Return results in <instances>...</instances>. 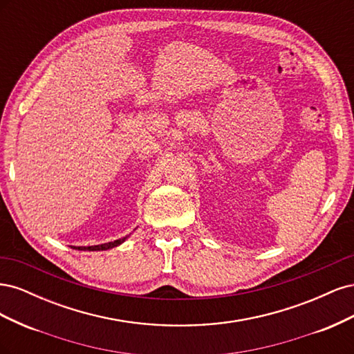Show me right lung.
I'll return each mask as SVG.
<instances>
[{"label":"right lung","mask_w":354,"mask_h":354,"mask_svg":"<svg viewBox=\"0 0 354 354\" xmlns=\"http://www.w3.org/2000/svg\"><path fill=\"white\" fill-rule=\"evenodd\" d=\"M128 238H130V234L128 236H124L121 239H116L113 242H106L102 245H91V246H71L73 250H78V251H106V250H111L115 248V246H120L121 243H124Z\"/></svg>","instance_id":"right-lung-1"}]
</instances>
